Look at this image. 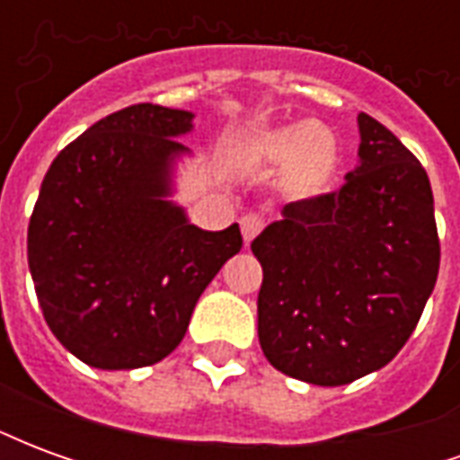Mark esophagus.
<instances>
[{"label":"esophagus","mask_w":460,"mask_h":460,"mask_svg":"<svg viewBox=\"0 0 460 460\" xmlns=\"http://www.w3.org/2000/svg\"><path fill=\"white\" fill-rule=\"evenodd\" d=\"M263 229V217L261 214H243L241 217V234H243V241L251 243V241L256 239Z\"/></svg>","instance_id":"esophagus-1"}]
</instances>
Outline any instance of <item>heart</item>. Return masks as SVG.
<instances>
[{"instance_id":"obj_1","label":"heart","mask_w":460,"mask_h":460,"mask_svg":"<svg viewBox=\"0 0 460 460\" xmlns=\"http://www.w3.org/2000/svg\"><path fill=\"white\" fill-rule=\"evenodd\" d=\"M253 152L263 162L288 164L290 180L300 191H320L338 167V142L318 122L261 132Z\"/></svg>"}]
</instances>
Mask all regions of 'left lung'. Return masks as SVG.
<instances>
[{
    "mask_svg": "<svg viewBox=\"0 0 460 460\" xmlns=\"http://www.w3.org/2000/svg\"><path fill=\"white\" fill-rule=\"evenodd\" d=\"M359 164L328 194L283 207L251 243L263 266L259 340L283 375L340 386L404 347L438 276L429 174L359 113Z\"/></svg>",
    "mask_w": 460,
    "mask_h": 460,
    "instance_id": "8db88e82",
    "label": "left lung"
}]
</instances>
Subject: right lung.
Returning a JSON list of instances; mask_svg holds the SVG:
<instances>
[{
	"instance_id": "obj_1",
	"label": "right lung",
	"mask_w": 460,
	"mask_h": 460,
	"mask_svg": "<svg viewBox=\"0 0 460 460\" xmlns=\"http://www.w3.org/2000/svg\"><path fill=\"white\" fill-rule=\"evenodd\" d=\"M187 111L137 103L56 155L29 219V270L46 325L81 362L135 369L180 345L191 310L243 246L239 224L204 231L170 194Z\"/></svg>"
}]
</instances>
